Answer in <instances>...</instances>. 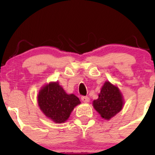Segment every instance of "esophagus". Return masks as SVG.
Returning a JSON list of instances; mask_svg holds the SVG:
<instances>
[{
	"mask_svg": "<svg viewBox=\"0 0 155 155\" xmlns=\"http://www.w3.org/2000/svg\"><path fill=\"white\" fill-rule=\"evenodd\" d=\"M81 101H82L84 103H89L90 102V98H89L87 96H82V97H81Z\"/></svg>",
	"mask_w": 155,
	"mask_h": 155,
	"instance_id": "obj_1",
	"label": "esophagus"
}]
</instances>
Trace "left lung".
<instances>
[{"label": "left lung", "mask_w": 155, "mask_h": 155, "mask_svg": "<svg viewBox=\"0 0 155 155\" xmlns=\"http://www.w3.org/2000/svg\"><path fill=\"white\" fill-rule=\"evenodd\" d=\"M124 104V97L120 90L108 81H105L101 87L98 98L92 102L95 111L106 120H110L121 111Z\"/></svg>", "instance_id": "obj_1"}]
</instances>
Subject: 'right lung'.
Instances as JSON below:
<instances>
[{
    "label": "right lung",
    "mask_w": 155,
    "mask_h": 155,
    "mask_svg": "<svg viewBox=\"0 0 155 155\" xmlns=\"http://www.w3.org/2000/svg\"><path fill=\"white\" fill-rule=\"evenodd\" d=\"M38 104L41 111L55 123H63L76 106L81 104L74 94H68L58 81H51L39 90Z\"/></svg>",
    "instance_id": "obj_1"
}]
</instances>
